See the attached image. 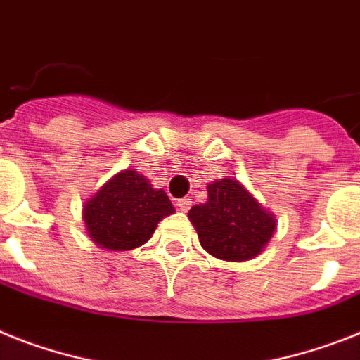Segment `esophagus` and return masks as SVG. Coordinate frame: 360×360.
Listing matches in <instances>:
<instances>
[{"mask_svg": "<svg viewBox=\"0 0 360 360\" xmlns=\"http://www.w3.org/2000/svg\"><path fill=\"white\" fill-rule=\"evenodd\" d=\"M177 207H179V210L181 212H188V208L192 207V201H190V199H179V201H177Z\"/></svg>", "mask_w": 360, "mask_h": 360, "instance_id": "obj_1", "label": "esophagus"}]
</instances>
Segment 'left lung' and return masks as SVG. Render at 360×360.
<instances>
[{
  "mask_svg": "<svg viewBox=\"0 0 360 360\" xmlns=\"http://www.w3.org/2000/svg\"><path fill=\"white\" fill-rule=\"evenodd\" d=\"M207 190V203L195 205L188 212L201 247L225 262L258 256L273 238L276 217L236 179L214 181Z\"/></svg>",
  "mask_w": 360,
  "mask_h": 360,
  "instance_id": "1",
  "label": "left lung"
}]
</instances>
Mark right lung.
<instances>
[{
	"label": "right lung",
	"mask_w": 360,
	"mask_h": 360,
	"mask_svg": "<svg viewBox=\"0 0 360 360\" xmlns=\"http://www.w3.org/2000/svg\"><path fill=\"white\" fill-rule=\"evenodd\" d=\"M175 212L165 190L134 168L113 175L84 205V221L93 243L108 250H131L144 245L162 217Z\"/></svg>",
	"instance_id": "obj_1"
}]
</instances>
